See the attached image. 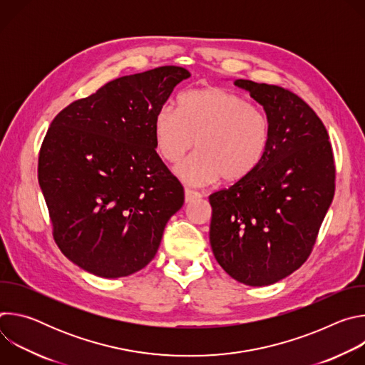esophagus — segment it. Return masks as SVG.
I'll use <instances>...</instances> for the list:
<instances>
[{
	"mask_svg": "<svg viewBox=\"0 0 365 365\" xmlns=\"http://www.w3.org/2000/svg\"><path fill=\"white\" fill-rule=\"evenodd\" d=\"M199 197H202V195H200L199 192L192 190V189H189V187L185 189V200H186V203H187V202H192V200H195V199H199Z\"/></svg>",
	"mask_w": 365,
	"mask_h": 365,
	"instance_id": "1",
	"label": "esophagus"
}]
</instances>
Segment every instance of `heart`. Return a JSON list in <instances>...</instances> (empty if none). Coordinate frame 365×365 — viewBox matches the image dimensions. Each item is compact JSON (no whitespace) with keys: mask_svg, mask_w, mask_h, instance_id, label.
<instances>
[{"mask_svg":"<svg viewBox=\"0 0 365 365\" xmlns=\"http://www.w3.org/2000/svg\"><path fill=\"white\" fill-rule=\"evenodd\" d=\"M154 143L169 163L179 162L195 145L193 158L176 168L187 183L206 185L222 178H247L266 155L270 143L267 114L245 96L220 86L180 95L178 110L162 107L154 117Z\"/></svg>","mask_w":365,"mask_h":365,"instance_id":"b5f03b06","label":"heart"}]
</instances>
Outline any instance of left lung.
Masks as SVG:
<instances>
[{"label": "left lung", "mask_w": 365, "mask_h": 365, "mask_svg": "<svg viewBox=\"0 0 365 365\" xmlns=\"http://www.w3.org/2000/svg\"><path fill=\"white\" fill-rule=\"evenodd\" d=\"M262 103L270 143L247 178L210 196V241L220 266L247 286H269L312 252L335 193L328 131L307 103L277 85L237 79Z\"/></svg>", "instance_id": "1"}]
</instances>
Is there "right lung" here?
<instances>
[{
	"instance_id": "obj_1",
	"label": "right lung",
	"mask_w": 365,
	"mask_h": 365,
	"mask_svg": "<svg viewBox=\"0 0 365 365\" xmlns=\"http://www.w3.org/2000/svg\"><path fill=\"white\" fill-rule=\"evenodd\" d=\"M190 76L160 66L114 79L51 121L38 153V185L53 238L72 263L117 279L144 269L185 202L155 151L154 117Z\"/></svg>"
}]
</instances>
